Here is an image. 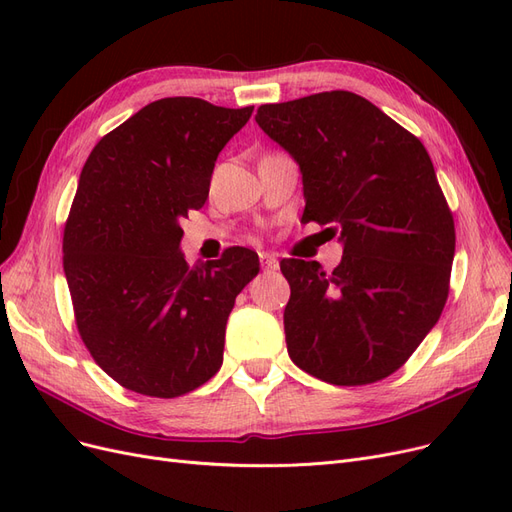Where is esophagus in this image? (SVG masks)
<instances>
[{
  "label": "esophagus",
  "instance_id": "obj_1",
  "mask_svg": "<svg viewBox=\"0 0 512 512\" xmlns=\"http://www.w3.org/2000/svg\"><path fill=\"white\" fill-rule=\"evenodd\" d=\"M260 265L265 271H277V269H280V260H277L273 254L260 252Z\"/></svg>",
  "mask_w": 512,
  "mask_h": 512
}]
</instances>
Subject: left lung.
I'll use <instances>...</instances> for the list:
<instances>
[{"label":"left lung","instance_id":"8db88e82","mask_svg":"<svg viewBox=\"0 0 512 512\" xmlns=\"http://www.w3.org/2000/svg\"><path fill=\"white\" fill-rule=\"evenodd\" d=\"M256 123L303 175L305 222L329 224L342 265L284 258L294 365L329 384L391 376L436 327L455 222L423 143L352 91L262 104Z\"/></svg>","mask_w":512,"mask_h":512}]
</instances>
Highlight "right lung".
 <instances>
[{"instance_id": "1", "label": "right lung", "mask_w": 512, "mask_h": 512, "mask_svg": "<svg viewBox=\"0 0 512 512\" xmlns=\"http://www.w3.org/2000/svg\"><path fill=\"white\" fill-rule=\"evenodd\" d=\"M252 111L162 98L108 132L83 166L64 230L76 327L134 393L179 397L222 367L226 320L258 254L228 247L190 267L181 220L205 205L215 160Z\"/></svg>"}]
</instances>
